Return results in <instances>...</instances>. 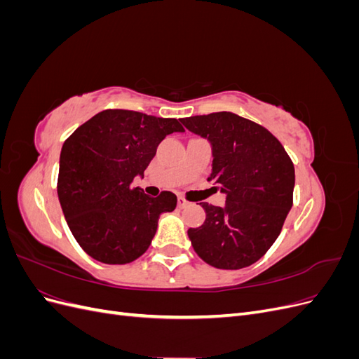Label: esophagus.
I'll return each mask as SVG.
<instances>
[{
    "instance_id": "esophagus-1",
    "label": "esophagus",
    "mask_w": 359,
    "mask_h": 359,
    "mask_svg": "<svg viewBox=\"0 0 359 359\" xmlns=\"http://www.w3.org/2000/svg\"><path fill=\"white\" fill-rule=\"evenodd\" d=\"M186 206H189V202L184 199V198H178V208H186Z\"/></svg>"
}]
</instances>
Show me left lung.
I'll list each match as a JSON object with an SVG mask.
<instances>
[{"mask_svg": "<svg viewBox=\"0 0 359 359\" xmlns=\"http://www.w3.org/2000/svg\"><path fill=\"white\" fill-rule=\"evenodd\" d=\"M181 123L210 142L208 181L226 196L224 206L199 203L205 223L187 232L194 252L219 269L250 266L274 244L292 208V160L266 128L236 114L198 115Z\"/></svg>", "mask_w": 359, "mask_h": 359, "instance_id": "left-lung-1", "label": "left lung"}]
</instances>
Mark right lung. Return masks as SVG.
<instances>
[{
    "label": "right lung",
    "instance_id": "add662e5",
    "mask_svg": "<svg viewBox=\"0 0 359 359\" xmlns=\"http://www.w3.org/2000/svg\"><path fill=\"white\" fill-rule=\"evenodd\" d=\"M175 118L135 111H103L64 142L58 199L74 240L86 255L107 265H126L142 256L163 212L177 208V196L151 198L133 187L144 178L158 144L182 133Z\"/></svg>",
    "mask_w": 359,
    "mask_h": 359
}]
</instances>
